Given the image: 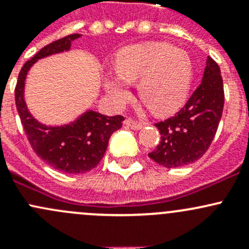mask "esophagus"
<instances>
[{"instance_id":"esophagus-1","label":"esophagus","mask_w":249,"mask_h":249,"mask_svg":"<svg viewBox=\"0 0 249 249\" xmlns=\"http://www.w3.org/2000/svg\"><path fill=\"white\" fill-rule=\"evenodd\" d=\"M124 125L126 127H130V129H132V130H140L143 127V123L136 122V120H134V119H125Z\"/></svg>"}]
</instances>
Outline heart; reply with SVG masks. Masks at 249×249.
Wrapping results in <instances>:
<instances>
[{
    "label": "heart",
    "instance_id": "heart-1",
    "mask_svg": "<svg viewBox=\"0 0 249 249\" xmlns=\"http://www.w3.org/2000/svg\"><path fill=\"white\" fill-rule=\"evenodd\" d=\"M117 78L107 77L105 89L115 106L129 100L125 84H136L140 100L154 114L166 115L185 101L193 80L187 52L165 42H147L123 48L113 60Z\"/></svg>",
    "mask_w": 249,
    "mask_h": 249
}]
</instances>
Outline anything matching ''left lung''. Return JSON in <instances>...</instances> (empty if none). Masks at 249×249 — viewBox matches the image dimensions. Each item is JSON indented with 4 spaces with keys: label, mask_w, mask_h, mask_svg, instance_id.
Instances as JSON below:
<instances>
[{
    "label": "left lung",
    "mask_w": 249,
    "mask_h": 249,
    "mask_svg": "<svg viewBox=\"0 0 249 249\" xmlns=\"http://www.w3.org/2000/svg\"><path fill=\"white\" fill-rule=\"evenodd\" d=\"M224 107V88L220 69L208 56L202 82L175 117L159 122L161 140L148 157L172 169L196 161L207 152L217 132Z\"/></svg>",
    "instance_id": "obj_1"
}]
</instances>
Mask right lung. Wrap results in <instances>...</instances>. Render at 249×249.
Returning a JSON list of instances; mask_svg holds the SVG:
<instances>
[{
  "mask_svg": "<svg viewBox=\"0 0 249 249\" xmlns=\"http://www.w3.org/2000/svg\"><path fill=\"white\" fill-rule=\"evenodd\" d=\"M80 35L73 34L42 48L31 60L25 62L18 77L16 105L25 134L38 158L53 169L65 173H84L99 165L106 153L110 135L122 127L123 115H107L88 110L70 124L48 126L35 119L24 100L25 79L37 60L57 53L67 52L72 41Z\"/></svg>",
  "mask_w": 249,
  "mask_h": 249,
  "instance_id": "right-lung-1",
  "label": "right lung"
}]
</instances>
